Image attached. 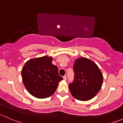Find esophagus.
<instances>
[{
  "mask_svg": "<svg viewBox=\"0 0 123 123\" xmlns=\"http://www.w3.org/2000/svg\"><path fill=\"white\" fill-rule=\"evenodd\" d=\"M66 78H67V77H66V75H65V76H63V80H66Z\"/></svg>",
  "mask_w": 123,
  "mask_h": 123,
  "instance_id": "1",
  "label": "esophagus"
}]
</instances>
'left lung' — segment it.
I'll return each mask as SVG.
<instances>
[{"label": "left lung", "instance_id": "left-lung-1", "mask_svg": "<svg viewBox=\"0 0 123 123\" xmlns=\"http://www.w3.org/2000/svg\"><path fill=\"white\" fill-rule=\"evenodd\" d=\"M74 78L69 88L73 97L85 101L94 98L102 87L103 75L95 63L86 58H79L73 65Z\"/></svg>", "mask_w": 123, "mask_h": 123}]
</instances>
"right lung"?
Masks as SVG:
<instances>
[{"label":"right lung","mask_w":123,"mask_h":123,"mask_svg":"<svg viewBox=\"0 0 123 123\" xmlns=\"http://www.w3.org/2000/svg\"><path fill=\"white\" fill-rule=\"evenodd\" d=\"M52 61V57L44 56L29 60L24 66L21 71L22 81L27 91L33 97H50L63 79Z\"/></svg>","instance_id":"right-lung-1"}]
</instances>
